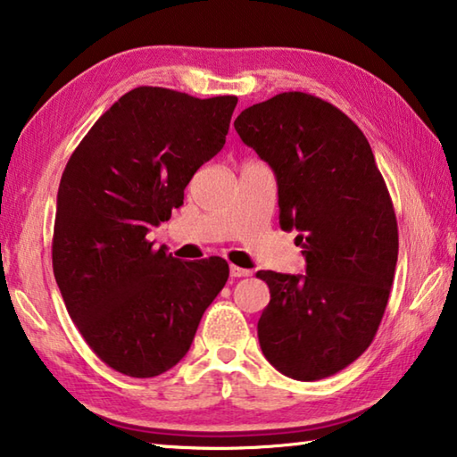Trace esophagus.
I'll list each match as a JSON object with an SVG mask.
<instances>
[{
  "label": "esophagus",
  "mask_w": 457,
  "mask_h": 457,
  "mask_svg": "<svg viewBox=\"0 0 457 457\" xmlns=\"http://www.w3.org/2000/svg\"><path fill=\"white\" fill-rule=\"evenodd\" d=\"M229 274L231 278H245L252 274V270H245V268H239V266H229Z\"/></svg>",
  "instance_id": "34e87169"
}]
</instances>
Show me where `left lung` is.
I'll list each match as a JSON object with an SVG mask.
<instances>
[{"instance_id":"obj_1","label":"left lung","mask_w":457,"mask_h":457,"mask_svg":"<svg viewBox=\"0 0 457 457\" xmlns=\"http://www.w3.org/2000/svg\"><path fill=\"white\" fill-rule=\"evenodd\" d=\"M234 127L272 167L282 229H298L306 274H256L270 288L258 320L282 375L319 381L369 349L389 300L399 234L393 201L362 130L306 92L242 111Z\"/></svg>"}]
</instances>
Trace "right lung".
<instances>
[{
  "mask_svg": "<svg viewBox=\"0 0 457 457\" xmlns=\"http://www.w3.org/2000/svg\"><path fill=\"white\" fill-rule=\"evenodd\" d=\"M236 104L138 87L92 125L62 173L54 276L82 338L122 375L175 367L228 282L226 260L181 262L146 234L183 205L191 177L226 145Z\"/></svg>",
  "mask_w": 457,
  "mask_h": 457,
  "instance_id": "1",
  "label": "right lung"
}]
</instances>
